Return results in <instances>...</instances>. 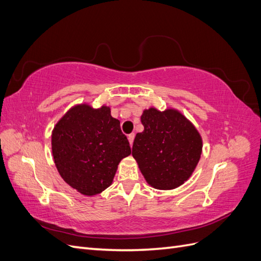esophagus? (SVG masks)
<instances>
[{
	"instance_id": "esophagus-1",
	"label": "esophagus",
	"mask_w": 261,
	"mask_h": 261,
	"mask_svg": "<svg viewBox=\"0 0 261 261\" xmlns=\"http://www.w3.org/2000/svg\"><path fill=\"white\" fill-rule=\"evenodd\" d=\"M127 138H128V141H129V145L132 146L133 143H134V138H135V134H129Z\"/></svg>"
}]
</instances>
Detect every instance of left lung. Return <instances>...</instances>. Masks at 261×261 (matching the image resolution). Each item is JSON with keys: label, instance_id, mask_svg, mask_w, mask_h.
<instances>
[{"label": "left lung", "instance_id": "left-lung-1", "mask_svg": "<svg viewBox=\"0 0 261 261\" xmlns=\"http://www.w3.org/2000/svg\"><path fill=\"white\" fill-rule=\"evenodd\" d=\"M144 130L137 133L133 156L147 183L161 191L183 185L192 176L202 152V138L178 110L154 107L140 116Z\"/></svg>", "mask_w": 261, "mask_h": 261}]
</instances>
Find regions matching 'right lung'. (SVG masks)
<instances>
[{
	"instance_id": "obj_1",
	"label": "right lung",
	"mask_w": 261,
	"mask_h": 261,
	"mask_svg": "<svg viewBox=\"0 0 261 261\" xmlns=\"http://www.w3.org/2000/svg\"><path fill=\"white\" fill-rule=\"evenodd\" d=\"M51 147L62 178L89 197L112 184L118 163L130 154L111 108H93L88 102L73 106L54 125Z\"/></svg>"
}]
</instances>
